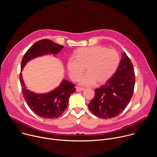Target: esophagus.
<instances>
[{"instance_id":"34e87169","label":"esophagus","mask_w":157,"mask_h":157,"mask_svg":"<svg viewBox=\"0 0 157 157\" xmlns=\"http://www.w3.org/2000/svg\"><path fill=\"white\" fill-rule=\"evenodd\" d=\"M76 90L77 92H79V91H82L84 90V89L82 87H76Z\"/></svg>"}]
</instances>
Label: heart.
Segmentation results:
<instances>
[{
	"label": "heart",
	"instance_id": "heart-1",
	"mask_svg": "<svg viewBox=\"0 0 157 157\" xmlns=\"http://www.w3.org/2000/svg\"><path fill=\"white\" fill-rule=\"evenodd\" d=\"M120 63V56L114 49L97 45L81 48L67 61L69 75L73 81H77L86 70L79 82L83 86H91L107 81L116 73Z\"/></svg>",
	"mask_w": 157,
	"mask_h": 157
}]
</instances>
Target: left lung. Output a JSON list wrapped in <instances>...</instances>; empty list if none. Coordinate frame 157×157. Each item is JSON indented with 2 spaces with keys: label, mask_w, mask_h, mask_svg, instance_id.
Wrapping results in <instances>:
<instances>
[{
  "label": "left lung",
  "mask_w": 157,
  "mask_h": 157,
  "mask_svg": "<svg viewBox=\"0 0 157 157\" xmlns=\"http://www.w3.org/2000/svg\"><path fill=\"white\" fill-rule=\"evenodd\" d=\"M135 73L131 60L125 52L116 72L104 85L95 89V96L88 107L101 119L114 117L125 109L133 94Z\"/></svg>",
  "instance_id": "8db88e82"
}]
</instances>
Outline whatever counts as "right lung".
Returning a JSON list of instances; mask_svg holds the SVG:
<instances>
[{
  "label": "right lung",
  "mask_w": 157,
  "mask_h": 157,
  "mask_svg": "<svg viewBox=\"0 0 157 157\" xmlns=\"http://www.w3.org/2000/svg\"><path fill=\"white\" fill-rule=\"evenodd\" d=\"M63 48V46L48 39L36 41L27 51L22 58L21 70L30 60L44 55L53 54L55 56ZM20 81L22 94L29 108L35 114L44 119L59 117L67 108L71 94L76 92L75 85L66 80H63L58 87L45 94H36L30 91L25 86L21 73Z\"/></svg>",
  "instance_id": "right-lung-1"
}]
</instances>
